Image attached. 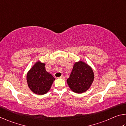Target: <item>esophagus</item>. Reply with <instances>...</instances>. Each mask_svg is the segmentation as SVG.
Masks as SVG:
<instances>
[{
  "instance_id": "34e87169",
  "label": "esophagus",
  "mask_w": 126,
  "mask_h": 126,
  "mask_svg": "<svg viewBox=\"0 0 126 126\" xmlns=\"http://www.w3.org/2000/svg\"><path fill=\"white\" fill-rule=\"evenodd\" d=\"M59 78H61V79H64L65 78V76L63 75H61L60 77Z\"/></svg>"
}]
</instances>
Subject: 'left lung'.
<instances>
[{"instance_id": "1", "label": "left lung", "mask_w": 126, "mask_h": 126, "mask_svg": "<svg viewBox=\"0 0 126 126\" xmlns=\"http://www.w3.org/2000/svg\"><path fill=\"white\" fill-rule=\"evenodd\" d=\"M94 79V74L91 68L80 61L74 65L67 83L74 92L81 94L89 89Z\"/></svg>"}]
</instances>
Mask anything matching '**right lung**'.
I'll list each match as a JSON object with an SVG mask.
<instances>
[{
  "label": "right lung",
  "instance_id": "right-lung-1",
  "mask_svg": "<svg viewBox=\"0 0 126 126\" xmlns=\"http://www.w3.org/2000/svg\"><path fill=\"white\" fill-rule=\"evenodd\" d=\"M45 65V63L37 62L26 76L28 86L36 94H44L47 92L55 80L52 75L46 71Z\"/></svg>",
  "mask_w": 126,
  "mask_h": 126
}]
</instances>
